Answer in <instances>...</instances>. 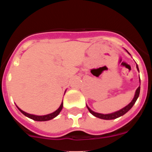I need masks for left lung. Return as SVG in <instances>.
Returning <instances> with one entry per match:
<instances>
[{
  "label": "left lung",
  "mask_w": 152,
  "mask_h": 152,
  "mask_svg": "<svg viewBox=\"0 0 152 152\" xmlns=\"http://www.w3.org/2000/svg\"><path fill=\"white\" fill-rule=\"evenodd\" d=\"M128 52V51H127ZM129 53V52H128ZM130 54V53H129ZM137 70L139 71V69H138V66H137ZM140 87L139 86L138 88L136 90V92H135V95H134V99H132V101L131 102H130L129 104L128 105L126 106L125 107H124L123 109H121V110H118V111L117 112H115V113H110V114H101V113H95V112H93V110H90V108H89L87 106V109H88V110L90 111V113H91L92 115H93L94 116H96V117L97 118H99L101 119H104V120H113V119H115L117 118H119L121 117V116L124 115V114H126V113H127V112L129 111V110H130V109L132 108V107H133V105L134 104V103L136 102V101H137V98H138L139 96V94H140Z\"/></svg>",
  "instance_id": "obj_1"
}]
</instances>
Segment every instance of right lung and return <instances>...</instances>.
<instances>
[{"label":"right lung","mask_w":152,"mask_h":152,"mask_svg":"<svg viewBox=\"0 0 152 152\" xmlns=\"http://www.w3.org/2000/svg\"><path fill=\"white\" fill-rule=\"evenodd\" d=\"M62 107H63V102H62L60 107L58 108V110H56V111L53 112V113H50V114L45 115H35L28 114V113H26V112L23 111L22 110H20L19 107H18V110H19L20 111L21 113L24 115H26V117L32 119V120L37 121H46L51 120V119L54 118L55 117H56V116L59 114V113L61 112V110H62Z\"/></svg>","instance_id":"1"}]
</instances>
